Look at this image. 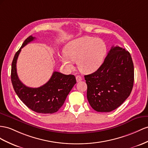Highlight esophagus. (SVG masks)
<instances>
[{
  "instance_id": "obj_1",
  "label": "esophagus",
  "mask_w": 148,
  "mask_h": 148,
  "mask_svg": "<svg viewBox=\"0 0 148 148\" xmlns=\"http://www.w3.org/2000/svg\"><path fill=\"white\" fill-rule=\"evenodd\" d=\"M75 78H76V81L77 82H79L82 81V77L81 75H76V77H75Z\"/></svg>"
}]
</instances>
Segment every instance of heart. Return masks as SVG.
<instances>
[{"instance_id": "obj_1", "label": "heart", "mask_w": 148, "mask_h": 148, "mask_svg": "<svg viewBox=\"0 0 148 148\" xmlns=\"http://www.w3.org/2000/svg\"><path fill=\"white\" fill-rule=\"evenodd\" d=\"M65 54L60 60L67 67L73 69L72 61H76L82 73L90 74L99 69L106 53L104 42L89 36L77 38L68 43L64 48Z\"/></svg>"}]
</instances>
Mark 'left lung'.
I'll list each match as a JSON object with an SVG mask.
<instances>
[{
    "mask_svg": "<svg viewBox=\"0 0 148 148\" xmlns=\"http://www.w3.org/2000/svg\"><path fill=\"white\" fill-rule=\"evenodd\" d=\"M134 75L130 53L123 47L112 46L99 69L84 75L90 106L105 112L119 107L132 91Z\"/></svg>",
    "mask_w": 148,
    "mask_h": 148,
    "instance_id": "left-lung-1",
    "label": "left lung"
}]
</instances>
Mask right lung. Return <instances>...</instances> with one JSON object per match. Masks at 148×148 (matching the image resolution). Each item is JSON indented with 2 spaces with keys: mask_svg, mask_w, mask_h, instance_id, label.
Segmentation results:
<instances>
[{
  "mask_svg": "<svg viewBox=\"0 0 148 148\" xmlns=\"http://www.w3.org/2000/svg\"><path fill=\"white\" fill-rule=\"evenodd\" d=\"M35 37L30 36L14 56L11 68V81L19 99L31 110L38 113L52 114L62 107L66 97L76 83L74 75H65L54 71L49 81L39 88L25 86L18 77L16 63L21 49Z\"/></svg>",
  "mask_w": 148,
  "mask_h": 148,
  "instance_id": "add662e5",
  "label": "right lung"
}]
</instances>
